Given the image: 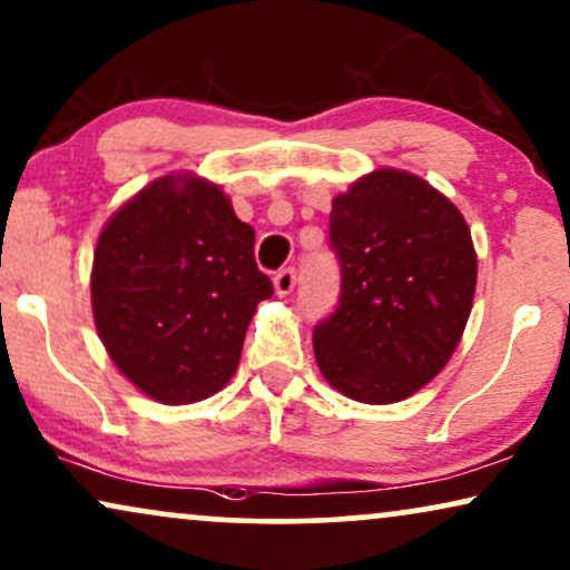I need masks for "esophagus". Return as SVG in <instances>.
<instances>
[{
    "mask_svg": "<svg viewBox=\"0 0 570 570\" xmlns=\"http://www.w3.org/2000/svg\"><path fill=\"white\" fill-rule=\"evenodd\" d=\"M294 284H297V271H294V268H284V271H278L276 276H273V286H276L278 297H286V294H292Z\"/></svg>",
    "mask_w": 570,
    "mask_h": 570,
    "instance_id": "1",
    "label": "esophagus"
}]
</instances>
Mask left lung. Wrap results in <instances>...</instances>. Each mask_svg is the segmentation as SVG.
Here are the masks:
<instances>
[{
	"mask_svg": "<svg viewBox=\"0 0 570 570\" xmlns=\"http://www.w3.org/2000/svg\"><path fill=\"white\" fill-rule=\"evenodd\" d=\"M338 307L315 325L325 381L362 404H393L428 385L472 313V232L445 195L399 169H377L333 197Z\"/></svg>",
	"mask_w": 570,
	"mask_h": 570,
	"instance_id": "8db88e82",
	"label": "left lung"
}]
</instances>
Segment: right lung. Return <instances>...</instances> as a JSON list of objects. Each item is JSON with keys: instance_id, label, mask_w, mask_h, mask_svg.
<instances>
[{"instance_id": "1", "label": "right lung", "mask_w": 570, "mask_h": 570, "mask_svg": "<svg viewBox=\"0 0 570 570\" xmlns=\"http://www.w3.org/2000/svg\"><path fill=\"white\" fill-rule=\"evenodd\" d=\"M271 294L253 226L222 187L193 174L150 181L98 237L96 331L119 373L161 404H193L229 383Z\"/></svg>"}]
</instances>
